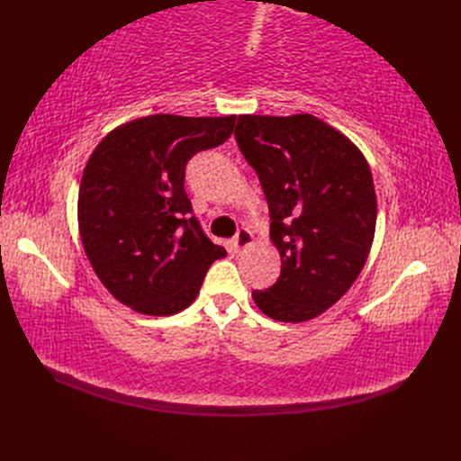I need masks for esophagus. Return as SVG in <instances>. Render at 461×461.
<instances>
[{"instance_id": "34e87169", "label": "esophagus", "mask_w": 461, "mask_h": 461, "mask_svg": "<svg viewBox=\"0 0 461 461\" xmlns=\"http://www.w3.org/2000/svg\"><path fill=\"white\" fill-rule=\"evenodd\" d=\"M251 241H253L251 231L246 230V228H241V230L238 231V236L233 238V248H236L238 253H241V251H246V249L251 246Z\"/></svg>"}]
</instances>
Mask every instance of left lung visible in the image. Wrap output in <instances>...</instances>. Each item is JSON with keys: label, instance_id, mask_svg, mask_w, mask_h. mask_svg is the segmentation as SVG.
<instances>
[{"label": "left lung", "instance_id": "1", "mask_svg": "<svg viewBox=\"0 0 461 461\" xmlns=\"http://www.w3.org/2000/svg\"><path fill=\"white\" fill-rule=\"evenodd\" d=\"M236 140L258 172L281 256L276 285L251 297L276 321L315 319L352 287L370 253L376 194L368 162L312 114H241Z\"/></svg>", "mask_w": 461, "mask_h": 461}]
</instances>
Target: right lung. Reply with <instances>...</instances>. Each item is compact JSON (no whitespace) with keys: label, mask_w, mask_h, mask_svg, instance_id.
<instances>
[{"label":"right lung","mask_w":461,"mask_h":461,"mask_svg":"<svg viewBox=\"0 0 461 461\" xmlns=\"http://www.w3.org/2000/svg\"><path fill=\"white\" fill-rule=\"evenodd\" d=\"M231 116L152 114L116 126L96 146L79 188L86 258L114 299L168 317L198 297L210 266L228 253L192 215L185 164L233 132Z\"/></svg>","instance_id":"1"}]
</instances>
